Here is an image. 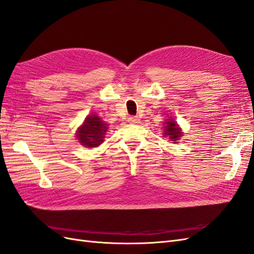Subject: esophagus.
<instances>
[{"mask_svg": "<svg viewBox=\"0 0 254 254\" xmlns=\"http://www.w3.org/2000/svg\"><path fill=\"white\" fill-rule=\"evenodd\" d=\"M128 122L130 123V124H140L141 123V120L137 118V117H130L128 119Z\"/></svg>", "mask_w": 254, "mask_h": 254, "instance_id": "34e87169", "label": "esophagus"}]
</instances>
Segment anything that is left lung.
<instances>
[{
	"label": "left lung",
	"instance_id": "obj_1",
	"mask_svg": "<svg viewBox=\"0 0 254 254\" xmlns=\"http://www.w3.org/2000/svg\"><path fill=\"white\" fill-rule=\"evenodd\" d=\"M167 122H165L164 124L166 126H164V135L168 136L173 143H176L177 141H179L180 137L182 136V131L181 128L177 124V122L174 119H167Z\"/></svg>",
	"mask_w": 254,
	"mask_h": 254
}]
</instances>
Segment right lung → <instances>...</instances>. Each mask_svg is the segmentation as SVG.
Returning <instances> with one entry per match:
<instances>
[{"label":"right lung","mask_w":254,"mask_h":254,"mask_svg":"<svg viewBox=\"0 0 254 254\" xmlns=\"http://www.w3.org/2000/svg\"><path fill=\"white\" fill-rule=\"evenodd\" d=\"M107 126L108 125L96 114L88 115L83 124L78 128L76 136L84 147H97L104 142L105 134L108 129Z\"/></svg>","instance_id":"add662e5"}]
</instances>
